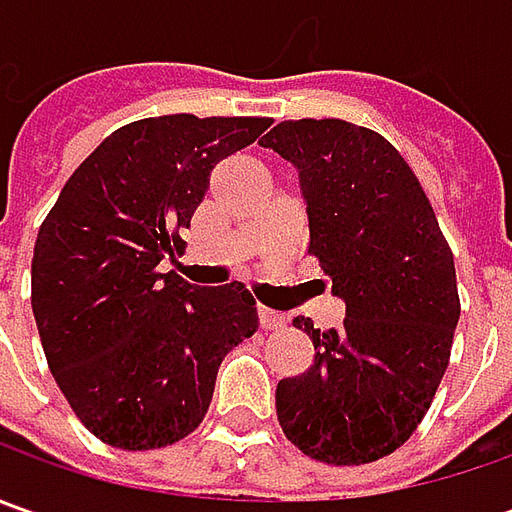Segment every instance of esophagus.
<instances>
[{"label":"esophagus","mask_w":512,"mask_h":512,"mask_svg":"<svg viewBox=\"0 0 512 512\" xmlns=\"http://www.w3.org/2000/svg\"><path fill=\"white\" fill-rule=\"evenodd\" d=\"M256 316H259V327L262 330H276V327H285L287 316L279 310H270L265 305H256Z\"/></svg>","instance_id":"esophagus-1"}]
</instances>
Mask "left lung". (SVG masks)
<instances>
[{
    "mask_svg": "<svg viewBox=\"0 0 512 512\" xmlns=\"http://www.w3.org/2000/svg\"><path fill=\"white\" fill-rule=\"evenodd\" d=\"M299 168L310 242L342 296L339 330H316L276 416L305 456L367 464L399 450L439 390L462 313L453 250L416 173L382 133L344 119H290L259 142Z\"/></svg>",
    "mask_w": 512,
    "mask_h": 512,
    "instance_id": "obj_1",
    "label": "left lung"
}]
</instances>
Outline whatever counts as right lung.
<instances>
[{
  "label": "right lung",
  "mask_w": 512,
  "mask_h": 512,
  "mask_svg": "<svg viewBox=\"0 0 512 512\" xmlns=\"http://www.w3.org/2000/svg\"><path fill=\"white\" fill-rule=\"evenodd\" d=\"M267 116L193 113L113 130L73 170L39 227L30 305L50 373L96 439L156 450L205 419L219 364L256 333L242 282L193 287L159 262L205 199L216 162Z\"/></svg>",
  "instance_id": "obj_1"
}]
</instances>
